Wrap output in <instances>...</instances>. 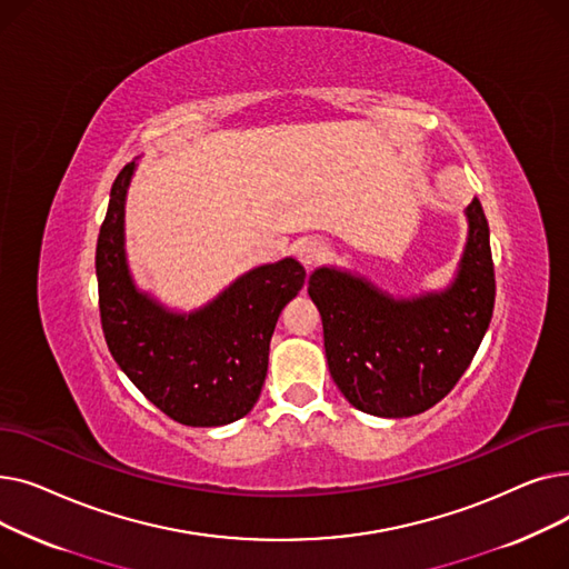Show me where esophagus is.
<instances>
[{
  "label": "esophagus",
  "instance_id": "obj_1",
  "mask_svg": "<svg viewBox=\"0 0 569 569\" xmlns=\"http://www.w3.org/2000/svg\"><path fill=\"white\" fill-rule=\"evenodd\" d=\"M295 253L307 267H316L318 262L325 260L327 244L322 242L320 237H305V239H300V242H297Z\"/></svg>",
  "mask_w": 569,
  "mask_h": 569
}]
</instances>
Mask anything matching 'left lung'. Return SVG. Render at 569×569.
<instances>
[{"label":"left lung","mask_w":569,"mask_h":569,"mask_svg":"<svg viewBox=\"0 0 569 569\" xmlns=\"http://www.w3.org/2000/svg\"><path fill=\"white\" fill-rule=\"evenodd\" d=\"M466 214L468 244L445 292L406 302L339 269L311 274L327 365L355 408L378 417L420 415L450 395L470 367L491 322L496 277L480 200L472 198Z\"/></svg>","instance_id":"8db88e82"}]
</instances>
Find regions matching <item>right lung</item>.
I'll use <instances>...</instances> for the list:
<instances>
[{
    "mask_svg": "<svg viewBox=\"0 0 569 569\" xmlns=\"http://www.w3.org/2000/svg\"><path fill=\"white\" fill-rule=\"evenodd\" d=\"M136 161L110 189L97 242L101 327L110 355L170 420L221 427L244 417L267 376L281 309L302 290L305 267L283 258L239 277L212 305L179 316L136 290L124 258V198Z\"/></svg>",
    "mask_w": 569,
    "mask_h": 569,
    "instance_id": "obj_1",
    "label": "right lung"
}]
</instances>
